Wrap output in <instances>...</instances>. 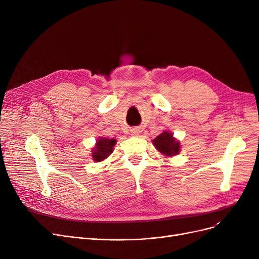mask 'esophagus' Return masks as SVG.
<instances>
[{
  "label": "esophagus",
  "mask_w": 259,
  "mask_h": 259,
  "mask_svg": "<svg viewBox=\"0 0 259 259\" xmlns=\"http://www.w3.org/2000/svg\"><path fill=\"white\" fill-rule=\"evenodd\" d=\"M139 132H140V131H139L138 129H134V130H133V133H134V134H138Z\"/></svg>",
  "instance_id": "esophagus-1"
}]
</instances>
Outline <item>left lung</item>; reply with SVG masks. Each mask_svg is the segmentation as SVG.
Masks as SVG:
<instances>
[{"instance_id": "obj_1", "label": "left lung", "mask_w": 259, "mask_h": 259, "mask_svg": "<svg viewBox=\"0 0 259 259\" xmlns=\"http://www.w3.org/2000/svg\"><path fill=\"white\" fill-rule=\"evenodd\" d=\"M153 144L157 150L167 156H174L180 152V143L176 142L173 135L165 131L153 140Z\"/></svg>"}]
</instances>
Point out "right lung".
I'll return each mask as SVG.
<instances>
[{
	"instance_id": "add662e5",
	"label": "right lung",
	"mask_w": 259,
	"mask_h": 259,
	"mask_svg": "<svg viewBox=\"0 0 259 259\" xmlns=\"http://www.w3.org/2000/svg\"><path fill=\"white\" fill-rule=\"evenodd\" d=\"M116 141L115 140H109L106 138H101V140H99L97 142V146L93 149V153H92V157L95 161H101L103 159H105L109 154H110L113 150V146L115 145Z\"/></svg>"
}]
</instances>
